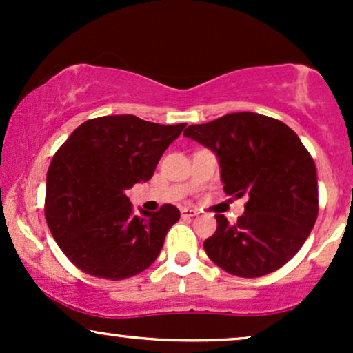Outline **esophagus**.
Instances as JSON below:
<instances>
[{
	"instance_id": "1",
	"label": "esophagus",
	"mask_w": 353,
	"mask_h": 353,
	"mask_svg": "<svg viewBox=\"0 0 353 353\" xmlns=\"http://www.w3.org/2000/svg\"><path fill=\"white\" fill-rule=\"evenodd\" d=\"M181 214H182V217H194V216H197L199 212H197L196 209H182Z\"/></svg>"
}]
</instances>
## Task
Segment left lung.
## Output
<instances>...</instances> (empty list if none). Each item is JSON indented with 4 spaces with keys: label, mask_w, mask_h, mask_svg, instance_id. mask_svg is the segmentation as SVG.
Here are the masks:
<instances>
[{
    "label": "left lung",
    "mask_w": 353,
    "mask_h": 353,
    "mask_svg": "<svg viewBox=\"0 0 353 353\" xmlns=\"http://www.w3.org/2000/svg\"><path fill=\"white\" fill-rule=\"evenodd\" d=\"M185 137L217 154L229 196H247L236 224L216 214L204 249L237 277H262L285 265L309 237L319 214L317 169L292 129L274 117L232 112L192 124Z\"/></svg>",
    "instance_id": "obj_1"
}]
</instances>
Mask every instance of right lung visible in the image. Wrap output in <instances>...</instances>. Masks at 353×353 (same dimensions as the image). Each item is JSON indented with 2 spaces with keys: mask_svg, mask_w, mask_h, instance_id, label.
I'll use <instances>...</instances> for the list:
<instances>
[{
  "mask_svg": "<svg viewBox=\"0 0 353 353\" xmlns=\"http://www.w3.org/2000/svg\"><path fill=\"white\" fill-rule=\"evenodd\" d=\"M184 128L131 114L94 117L56 151L46 176L44 216L59 249L84 274L121 281L156 261L179 209L164 204L157 212L136 216L124 190L151 179Z\"/></svg>",
  "mask_w": 353,
  "mask_h": 353,
  "instance_id": "right-lung-1",
  "label": "right lung"
}]
</instances>
